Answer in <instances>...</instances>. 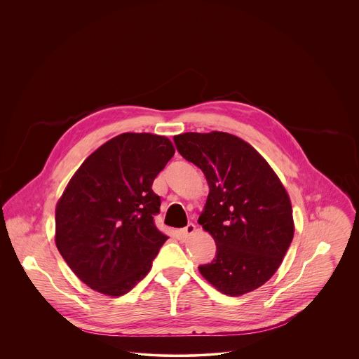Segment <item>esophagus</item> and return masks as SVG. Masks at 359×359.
Listing matches in <instances>:
<instances>
[{
    "mask_svg": "<svg viewBox=\"0 0 359 359\" xmlns=\"http://www.w3.org/2000/svg\"><path fill=\"white\" fill-rule=\"evenodd\" d=\"M194 231H196V224H194V223H189V224L182 230V236H183V238H187V237L193 236Z\"/></svg>",
    "mask_w": 359,
    "mask_h": 359,
    "instance_id": "obj_1",
    "label": "esophagus"
}]
</instances>
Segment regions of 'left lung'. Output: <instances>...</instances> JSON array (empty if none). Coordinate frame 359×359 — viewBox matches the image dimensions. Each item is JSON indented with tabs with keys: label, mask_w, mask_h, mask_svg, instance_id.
<instances>
[{
	"label": "left lung",
	"mask_w": 359,
	"mask_h": 359,
	"mask_svg": "<svg viewBox=\"0 0 359 359\" xmlns=\"http://www.w3.org/2000/svg\"><path fill=\"white\" fill-rule=\"evenodd\" d=\"M173 142L209 186L198 223L215 239L216 256L199 273L229 296L260 287L278 270L294 233L278 176L249 143L226 132H187Z\"/></svg>",
	"instance_id": "1"
}]
</instances>
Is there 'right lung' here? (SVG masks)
<instances>
[{"mask_svg": "<svg viewBox=\"0 0 359 359\" xmlns=\"http://www.w3.org/2000/svg\"><path fill=\"white\" fill-rule=\"evenodd\" d=\"M175 154L165 136L122 133L82 162L56 205V246L79 278L122 296L144 278L168 239L151 186Z\"/></svg>", "mask_w": 359, "mask_h": 359, "instance_id": "right-lung-1", "label": "right lung"}]
</instances>
